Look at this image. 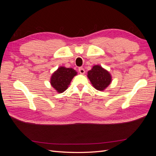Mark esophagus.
<instances>
[{
    "label": "esophagus",
    "instance_id": "obj_1",
    "mask_svg": "<svg viewBox=\"0 0 156 156\" xmlns=\"http://www.w3.org/2000/svg\"><path fill=\"white\" fill-rule=\"evenodd\" d=\"M79 72L81 74H84V73H85V70H84V69L83 68L81 67L79 68Z\"/></svg>",
    "mask_w": 156,
    "mask_h": 156
}]
</instances>
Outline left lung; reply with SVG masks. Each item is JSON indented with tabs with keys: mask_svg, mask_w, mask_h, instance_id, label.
I'll list each match as a JSON object with an SVG mask.
<instances>
[{
	"mask_svg": "<svg viewBox=\"0 0 156 156\" xmlns=\"http://www.w3.org/2000/svg\"><path fill=\"white\" fill-rule=\"evenodd\" d=\"M88 77L92 85L98 90H103L111 82L110 73L100 66H94L88 72Z\"/></svg>",
	"mask_w": 156,
	"mask_h": 156,
	"instance_id": "obj_1",
	"label": "left lung"
}]
</instances>
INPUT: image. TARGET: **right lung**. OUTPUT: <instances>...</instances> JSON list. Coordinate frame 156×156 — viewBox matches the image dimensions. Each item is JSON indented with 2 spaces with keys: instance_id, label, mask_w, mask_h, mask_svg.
Here are the masks:
<instances>
[{
  "instance_id": "obj_1",
  "label": "right lung",
  "mask_w": 156,
  "mask_h": 156,
  "mask_svg": "<svg viewBox=\"0 0 156 156\" xmlns=\"http://www.w3.org/2000/svg\"><path fill=\"white\" fill-rule=\"evenodd\" d=\"M76 75L77 72L73 68L60 67L52 75L51 84L58 92H64L68 88L73 77Z\"/></svg>"
}]
</instances>
